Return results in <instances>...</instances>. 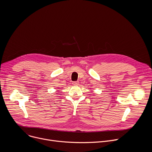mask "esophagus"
<instances>
[{"label": "esophagus", "mask_w": 152, "mask_h": 152, "mask_svg": "<svg viewBox=\"0 0 152 152\" xmlns=\"http://www.w3.org/2000/svg\"><path fill=\"white\" fill-rule=\"evenodd\" d=\"M72 83H73V85H78L79 82H78V81H75V82H73Z\"/></svg>", "instance_id": "34e87169"}]
</instances>
